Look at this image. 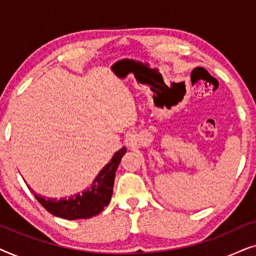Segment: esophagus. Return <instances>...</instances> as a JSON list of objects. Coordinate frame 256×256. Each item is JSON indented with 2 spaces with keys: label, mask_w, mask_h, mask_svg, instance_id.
Wrapping results in <instances>:
<instances>
[{
  "label": "esophagus",
  "mask_w": 256,
  "mask_h": 256,
  "mask_svg": "<svg viewBox=\"0 0 256 256\" xmlns=\"http://www.w3.org/2000/svg\"><path fill=\"white\" fill-rule=\"evenodd\" d=\"M126 144L128 146H136V134L132 132H128L126 134Z\"/></svg>",
  "instance_id": "34e87169"
}]
</instances>
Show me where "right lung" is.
<instances>
[{"label":"right lung","mask_w":256,"mask_h":256,"mask_svg":"<svg viewBox=\"0 0 256 256\" xmlns=\"http://www.w3.org/2000/svg\"><path fill=\"white\" fill-rule=\"evenodd\" d=\"M126 152L127 149L124 146L115 152L108 164L100 170L90 188L82 192L71 194L68 198H46L37 194L29 185L28 186L32 191L34 198L51 214L68 220L92 218L102 212L104 208L110 204L113 194L115 172Z\"/></svg>","instance_id":"right-lung-1"}]
</instances>
